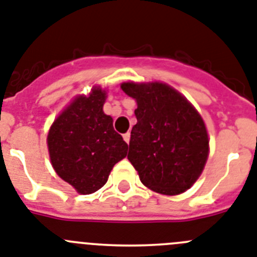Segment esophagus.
<instances>
[{"label":"esophagus","mask_w":257,"mask_h":257,"mask_svg":"<svg viewBox=\"0 0 257 257\" xmlns=\"http://www.w3.org/2000/svg\"><path fill=\"white\" fill-rule=\"evenodd\" d=\"M123 138H124V141H125L126 143H129V141H131V133H125V134H123Z\"/></svg>","instance_id":"34e87169"}]
</instances>
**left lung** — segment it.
Here are the masks:
<instances>
[{
    "label": "left lung",
    "instance_id": "1",
    "mask_svg": "<svg viewBox=\"0 0 257 257\" xmlns=\"http://www.w3.org/2000/svg\"><path fill=\"white\" fill-rule=\"evenodd\" d=\"M134 98L128 160L147 188L174 196L193 186L209 156L202 117L186 97L160 82L121 84Z\"/></svg>",
    "mask_w": 257,
    "mask_h": 257
}]
</instances>
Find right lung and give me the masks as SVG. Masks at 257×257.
<instances>
[{"label": "right lung", "instance_id": "obj_1", "mask_svg": "<svg viewBox=\"0 0 257 257\" xmlns=\"http://www.w3.org/2000/svg\"><path fill=\"white\" fill-rule=\"evenodd\" d=\"M106 91L93 87L78 96L56 117L47 136L51 164L62 180L80 195L105 186L114 165L126 156L128 145L103 112Z\"/></svg>", "mask_w": 257, "mask_h": 257}]
</instances>
